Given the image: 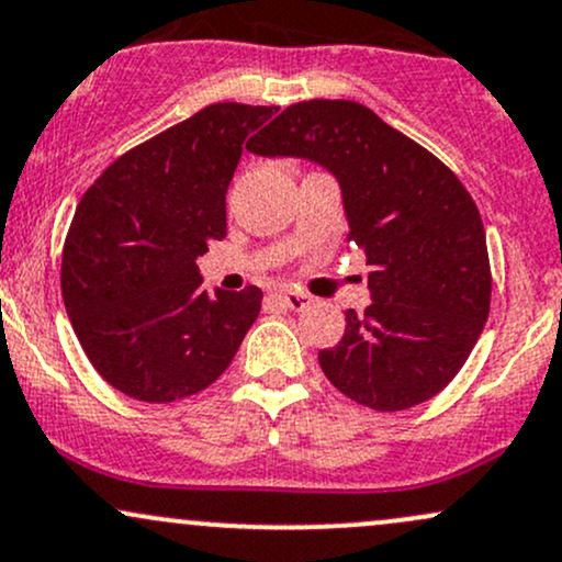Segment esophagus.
<instances>
[{"mask_svg": "<svg viewBox=\"0 0 562 562\" xmlns=\"http://www.w3.org/2000/svg\"><path fill=\"white\" fill-rule=\"evenodd\" d=\"M279 300L289 310H305V307H310V302H313V296L305 294V292H300V289H281Z\"/></svg>", "mask_w": 562, "mask_h": 562, "instance_id": "obj_1", "label": "esophagus"}]
</instances>
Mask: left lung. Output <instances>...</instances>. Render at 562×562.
Segmentation results:
<instances>
[{"mask_svg": "<svg viewBox=\"0 0 562 562\" xmlns=\"http://www.w3.org/2000/svg\"><path fill=\"white\" fill-rule=\"evenodd\" d=\"M302 157L336 178L347 244L368 257L371 305L318 360L360 405L407 411L463 368L490 315L492 273L481 215L431 151L349 99L292 104L247 147Z\"/></svg>", "mask_w": 562, "mask_h": 562, "instance_id": "left-lung-1", "label": "left lung"}]
</instances>
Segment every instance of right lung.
Returning a JSON list of instances; mask_svg holds the SVG:
<instances>
[{
  "label": "right lung",
  "instance_id": "1",
  "mask_svg": "<svg viewBox=\"0 0 562 562\" xmlns=\"http://www.w3.org/2000/svg\"><path fill=\"white\" fill-rule=\"evenodd\" d=\"M276 112L210 104L125 151L83 194L63 249V300L86 358L117 392L191 397L226 371L252 328L260 289L210 296L196 257L226 236L244 142Z\"/></svg>",
  "mask_w": 562,
  "mask_h": 562
}]
</instances>
